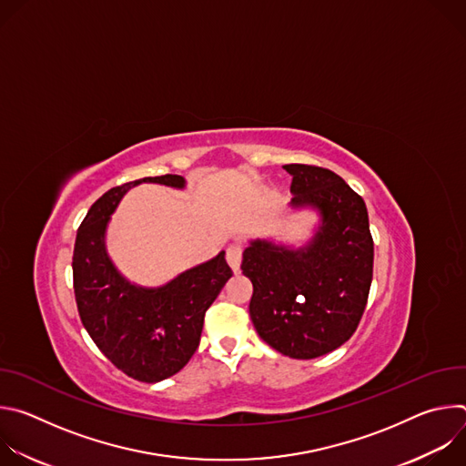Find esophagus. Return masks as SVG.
<instances>
[{"instance_id": "esophagus-1", "label": "esophagus", "mask_w": 466, "mask_h": 466, "mask_svg": "<svg viewBox=\"0 0 466 466\" xmlns=\"http://www.w3.org/2000/svg\"><path fill=\"white\" fill-rule=\"evenodd\" d=\"M241 254H243V248L239 245H230L227 248V261L230 265V269L234 273H239V265H241Z\"/></svg>"}]
</instances>
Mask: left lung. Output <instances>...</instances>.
Instances as JSON below:
<instances>
[{
    "instance_id": "1",
    "label": "left lung",
    "mask_w": 466,
    "mask_h": 466,
    "mask_svg": "<svg viewBox=\"0 0 466 466\" xmlns=\"http://www.w3.org/2000/svg\"><path fill=\"white\" fill-rule=\"evenodd\" d=\"M289 207L315 210L319 227L300 247L252 239L241 271L258 336L284 356L313 360L352 338L372 282L374 243L363 198L334 171L288 164Z\"/></svg>"
}]
</instances>
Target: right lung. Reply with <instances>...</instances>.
I'll list each match as a JSON object with an SVG mask.
<instances>
[{
    "instance_id": "1",
    "label": "right lung",
    "mask_w": 466,
    "mask_h": 466,
    "mask_svg": "<svg viewBox=\"0 0 466 466\" xmlns=\"http://www.w3.org/2000/svg\"><path fill=\"white\" fill-rule=\"evenodd\" d=\"M142 182L186 186L180 175H162L108 189L77 230L72 268L77 309L92 341L127 376L157 383L189 361L201 341L205 313L232 271L221 250L160 288L128 282L112 263L105 236L123 195Z\"/></svg>"
}]
</instances>
